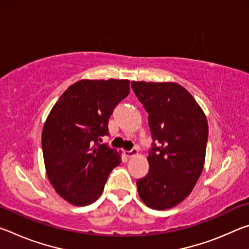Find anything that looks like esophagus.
Returning a JSON list of instances; mask_svg holds the SVG:
<instances>
[{"label": "esophagus", "mask_w": 249, "mask_h": 249, "mask_svg": "<svg viewBox=\"0 0 249 249\" xmlns=\"http://www.w3.org/2000/svg\"><path fill=\"white\" fill-rule=\"evenodd\" d=\"M137 154H138V150L136 148H134L132 150H125L124 151V155L126 156V157H128V158L134 157V156H136Z\"/></svg>", "instance_id": "1"}]
</instances>
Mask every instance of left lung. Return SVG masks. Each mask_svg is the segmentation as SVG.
<instances>
[{
	"label": "left lung",
	"instance_id": "1",
	"mask_svg": "<svg viewBox=\"0 0 249 249\" xmlns=\"http://www.w3.org/2000/svg\"><path fill=\"white\" fill-rule=\"evenodd\" d=\"M132 89L148 113L154 142L148 174L136 182L138 195L151 209H171L190 195L203 170L208 120L178 83L133 81Z\"/></svg>",
	"mask_w": 249,
	"mask_h": 249
}]
</instances>
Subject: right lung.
I'll return each instance as SVG.
<instances>
[{"mask_svg":"<svg viewBox=\"0 0 249 249\" xmlns=\"http://www.w3.org/2000/svg\"><path fill=\"white\" fill-rule=\"evenodd\" d=\"M128 80H80L53 105L41 134L46 174L62 199L93 203L121 163L116 149L100 144L113 109L129 93Z\"/></svg>","mask_w":249,"mask_h":249,"instance_id":"add662e5","label":"right lung"}]
</instances>
